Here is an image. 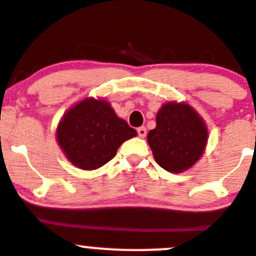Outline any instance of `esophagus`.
<instances>
[{
    "label": "esophagus",
    "instance_id": "34e87169",
    "mask_svg": "<svg viewBox=\"0 0 256 256\" xmlns=\"http://www.w3.org/2000/svg\"><path fill=\"white\" fill-rule=\"evenodd\" d=\"M138 134H139L140 138H145V135H146V128L144 126H142V128H138Z\"/></svg>",
    "mask_w": 256,
    "mask_h": 256
}]
</instances>
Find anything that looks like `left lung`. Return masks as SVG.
I'll return each mask as SVG.
<instances>
[{
  "label": "left lung",
  "instance_id": "1",
  "mask_svg": "<svg viewBox=\"0 0 256 256\" xmlns=\"http://www.w3.org/2000/svg\"><path fill=\"white\" fill-rule=\"evenodd\" d=\"M156 121V128L148 134L156 162L174 174L192 167L208 142L204 120L186 103L168 102L158 111Z\"/></svg>",
  "mask_w": 256,
  "mask_h": 256
}]
</instances>
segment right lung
<instances>
[{
	"label": "right lung",
	"mask_w": 256,
	"mask_h": 256,
	"mask_svg": "<svg viewBox=\"0 0 256 256\" xmlns=\"http://www.w3.org/2000/svg\"><path fill=\"white\" fill-rule=\"evenodd\" d=\"M136 136L104 100L85 98L71 107L57 126V142L66 158L82 170H96L116 156L120 145Z\"/></svg>",
	"instance_id": "right-lung-1"
}]
</instances>
